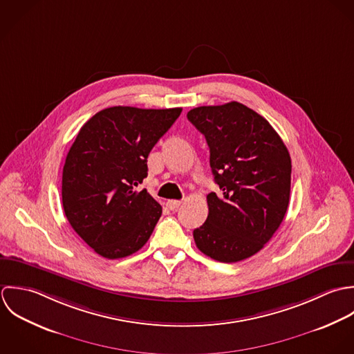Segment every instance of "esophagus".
<instances>
[{
    "mask_svg": "<svg viewBox=\"0 0 354 354\" xmlns=\"http://www.w3.org/2000/svg\"><path fill=\"white\" fill-rule=\"evenodd\" d=\"M180 204H182L180 200H168V201H167V207H168V209H171V211L178 209V208L180 207Z\"/></svg>",
    "mask_w": 354,
    "mask_h": 354,
    "instance_id": "34e87169",
    "label": "esophagus"
}]
</instances>
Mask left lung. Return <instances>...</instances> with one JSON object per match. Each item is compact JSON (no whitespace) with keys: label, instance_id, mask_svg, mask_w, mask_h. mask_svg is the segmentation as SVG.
Returning <instances> with one entry per match:
<instances>
[{"label":"left lung","instance_id":"8db88e82","mask_svg":"<svg viewBox=\"0 0 354 354\" xmlns=\"http://www.w3.org/2000/svg\"><path fill=\"white\" fill-rule=\"evenodd\" d=\"M187 119L205 136L220 192L193 231L197 248L216 261L236 263L260 252L287 212L291 158L272 126L236 101L198 106Z\"/></svg>","mask_w":354,"mask_h":354}]
</instances>
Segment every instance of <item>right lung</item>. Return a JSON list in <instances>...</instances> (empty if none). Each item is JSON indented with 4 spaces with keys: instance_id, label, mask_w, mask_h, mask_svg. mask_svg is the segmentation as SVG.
<instances>
[{
    "instance_id": "add662e5",
    "label": "right lung",
    "mask_w": 354,
    "mask_h": 354,
    "mask_svg": "<svg viewBox=\"0 0 354 354\" xmlns=\"http://www.w3.org/2000/svg\"><path fill=\"white\" fill-rule=\"evenodd\" d=\"M180 112L112 106L88 119L76 136L63 168V208L97 254L127 257L150 238L162 209L137 187L147 176L150 150Z\"/></svg>"
}]
</instances>
